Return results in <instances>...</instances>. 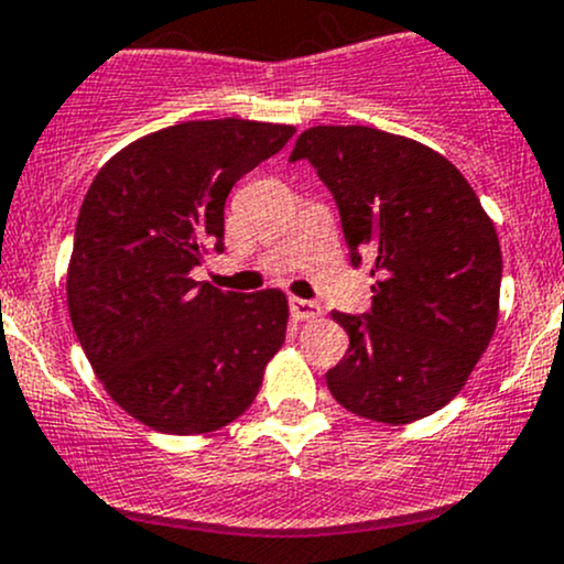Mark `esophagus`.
I'll list each match as a JSON object with an SVG mask.
<instances>
[{
    "instance_id": "esophagus-1",
    "label": "esophagus",
    "mask_w": 564,
    "mask_h": 564,
    "mask_svg": "<svg viewBox=\"0 0 564 564\" xmlns=\"http://www.w3.org/2000/svg\"><path fill=\"white\" fill-rule=\"evenodd\" d=\"M289 311H292L294 322H311V318H316L318 313H322V307H318L316 302H311V300L292 297V300H289Z\"/></svg>"
}]
</instances>
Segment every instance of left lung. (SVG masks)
Listing matches in <instances>:
<instances>
[{"instance_id": "1", "label": "left lung", "mask_w": 564, "mask_h": 564, "mask_svg": "<svg viewBox=\"0 0 564 564\" xmlns=\"http://www.w3.org/2000/svg\"><path fill=\"white\" fill-rule=\"evenodd\" d=\"M313 164L335 197L354 267L370 262V313H332L348 351L327 372L343 408L408 424L452 402L497 327L495 224L448 159L370 127H313L289 162Z\"/></svg>"}]
</instances>
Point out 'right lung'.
<instances>
[{"label":"right lung","instance_id":"1","mask_svg":"<svg viewBox=\"0 0 564 564\" xmlns=\"http://www.w3.org/2000/svg\"><path fill=\"white\" fill-rule=\"evenodd\" d=\"M294 127L186 121L134 140L83 199L67 305L83 351L129 416L170 435L235 422L286 337V294L194 281L224 251V205Z\"/></svg>","mask_w":564,"mask_h":564}]
</instances>
